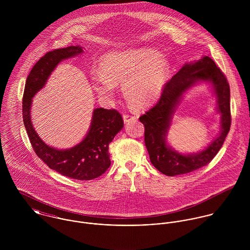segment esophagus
Instances as JSON below:
<instances>
[{
  "mask_svg": "<svg viewBox=\"0 0 250 250\" xmlns=\"http://www.w3.org/2000/svg\"><path fill=\"white\" fill-rule=\"evenodd\" d=\"M123 119H124V122H130L132 120H135L137 119V115H134V114H129V113H124L123 115Z\"/></svg>",
  "mask_w": 250,
  "mask_h": 250,
  "instance_id": "esophagus-1",
  "label": "esophagus"
}]
</instances>
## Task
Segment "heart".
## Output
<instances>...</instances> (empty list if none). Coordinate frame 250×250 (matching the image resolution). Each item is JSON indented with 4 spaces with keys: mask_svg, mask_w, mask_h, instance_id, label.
Returning <instances> with one entry per match:
<instances>
[{
    "mask_svg": "<svg viewBox=\"0 0 250 250\" xmlns=\"http://www.w3.org/2000/svg\"><path fill=\"white\" fill-rule=\"evenodd\" d=\"M104 75L93 77L97 92L110 96L114 84H124V97L130 106L141 108L154 103L167 83L169 64L152 49H132L107 55L101 62Z\"/></svg>",
    "mask_w": 250,
    "mask_h": 250,
    "instance_id": "heart-1",
    "label": "heart"
}]
</instances>
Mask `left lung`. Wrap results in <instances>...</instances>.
<instances>
[{"label": "left lung", "mask_w": 250, "mask_h": 250, "mask_svg": "<svg viewBox=\"0 0 250 250\" xmlns=\"http://www.w3.org/2000/svg\"><path fill=\"white\" fill-rule=\"evenodd\" d=\"M210 80L218 96L222 113V133L204 151L193 155H181L165 143L170 118L180 95L198 80ZM230 86L228 81L209 57L194 63H187L167 81L159 101L140 117L144 126V143L152 165L167 176L185 174L207 166L217 154L231 126Z\"/></svg>", "instance_id": "1"}]
</instances>
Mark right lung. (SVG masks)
<instances>
[{"mask_svg": "<svg viewBox=\"0 0 250 250\" xmlns=\"http://www.w3.org/2000/svg\"><path fill=\"white\" fill-rule=\"evenodd\" d=\"M82 52L80 46H69L49 51L39 59L26 80L22 114L29 140L36 155L60 174L86 181L101 176L110 166L108 144L124 125L120 112L114 108L94 109L88 134L82 143L68 150H58L43 143L33 128L30 116L33 97L44 86L58 63Z\"/></svg>", "mask_w": 250, "mask_h": 250, "instance_id": "1", "label": "right lung"}]
</instances>
